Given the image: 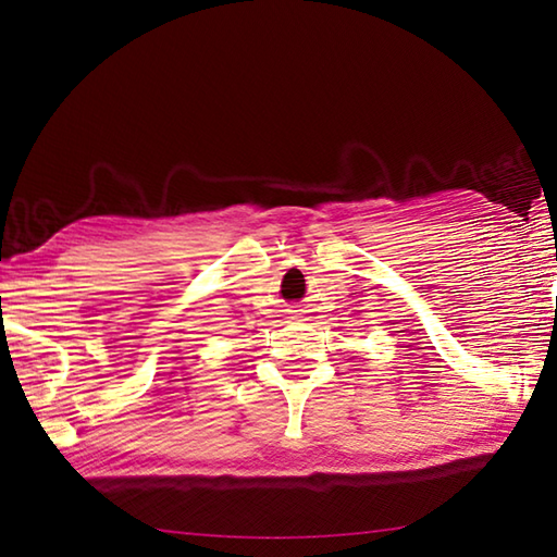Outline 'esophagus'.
I'll use <instances>...</instances> for the list:
<instances>
[{
	"instance_id": "34e87169",
	"label": "esophagus",
	"mask_w": 557,
	"mask_h": 557,
	"mask_svg": "<svg viewBox=\"0 0 557 557\" xmlns=\"http://www.w3.org/2000/svg\"><path fill=\"white\" fill-rule=\"evenodd\" d=\"M292 318H299V311H292Z\"/></svg>"
}]
</instances>
